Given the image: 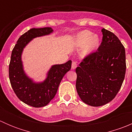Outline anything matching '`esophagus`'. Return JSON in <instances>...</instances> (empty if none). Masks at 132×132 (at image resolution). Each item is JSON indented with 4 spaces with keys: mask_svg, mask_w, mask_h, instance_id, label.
I'll use <instances>...</instances> for the list:
<instances>
[{
    "mask_svg": "<svg viewBox=\"0 0 132 132\" xmlns=\"http://www.w3.org/2000/svg\"><path fill=\"white\" fill-rule=\"evenodd\" d=\"M77 67V62H75V61H73L72 64H71V68H72V69L73 70H75Z\"/></svg>",
    "mask_w": 132,
    "mask_h": 132,
    "instance_id": "34e87169",
    "label": "esophagus"
}]
</instances>
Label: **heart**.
<instances>
[{
    "label": "heart",
    "mask_w": 132,
    "mask_h": 132,
    "mask_svg": "<svg viewBox=\"0 0 132 132\" xmlns=\"http://www.w3.org/2000/svg\"><path fill=\"white\" fill-rule=\"evenodd\" d=\"M77 45L84 46L83 54L84 55H89L94 52L100 45V38L96 34H93L89 30H84L77 36Z\"/></svg>",
    "instance_id": "obj_1"
}]
</instances>
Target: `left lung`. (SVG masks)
I'll return each mask as SVG.
<instances>
[{
    "mask_svg": "<svg viewBox=\"0 0 132 132\" xmlns=\"http://www.w3.org/2000/svg\"><path fill=\"white\" fill-rule=\"evenodd\" d=\"M102 32L98 51L86 56L75 70L78 96L93 107L104 105L115 98L126 72L125 47L114 33L105 29Z\"/></svg>",
    "mask_w": 132,
    "mask_h": 132,
    "instance_id": "8db88e82",
    "label": "left lung"
}]
</instances>
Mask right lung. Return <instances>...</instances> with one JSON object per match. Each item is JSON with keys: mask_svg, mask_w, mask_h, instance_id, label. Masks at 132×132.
Wrapping results in <instances>:
<instances>
[{"mask_svg": "<svg viewBox=\"0 0 132 132\" xmlns=\"http://www.w3.org/2000/svg\"><path fill=\"white\" fill-rule=\"evenodd\" d=\"M52 32L51 27L30 29L20 37L11 53L9 66L11 87L22 102L32 107H42L48 104L56 94L61 80L71 67L70 60L62 64L53 65L46 79L38 83L25 74L22 61L23 48L34 38L48 35Z\"/></svg>", "mask_w": 132, "mask_h": 132, "instance_id": "right-lung-1", "label": "right lung"}]
</instances>
